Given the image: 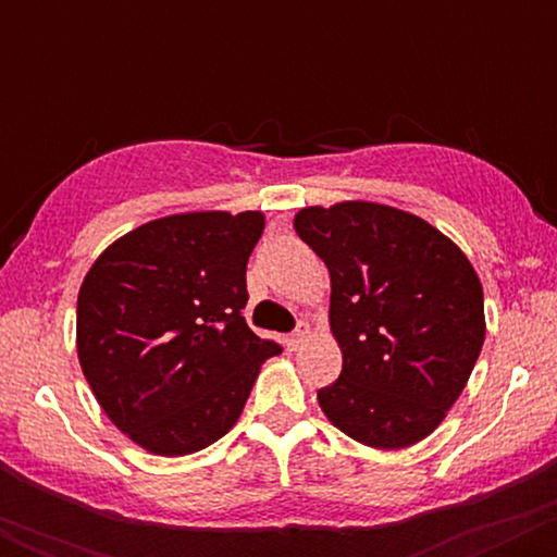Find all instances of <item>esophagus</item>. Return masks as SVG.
<instances>
[{
    "mask_svg": "<svg viewBox=\"0 0 557 557\" xmlns=\"http://www.w3.org/2000/svg\"><path fill=\"white\" fill-rule=\"evenodd\" d=\"M306 337H309V324H306V322H298V327L293 330L290 335L285 337V345H287V348H290V350H296L298 345L306 341Z\"/></svg>",
    "mask_w": 557,
    "mask_h": 557,
    "instance_id": "34e87169",
    "label": "esophagus"
}]
</instances>
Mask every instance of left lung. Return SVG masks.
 Masks as SVG:
<instances>
[{
  "label": "left lung",
  "mask_w": 557,
  "mask_h": 557,
  "mask_svg": "<svg viewBox=\"0 0 557 557\" xmlns=\"http://www.w3.org/2000/svg\"><path fill=\"white\" fill-rule=\"evenodd\" d=\"M296 233L327 264L343 372L317 393L337 430L380 450L440 426L484 343V296L461 248L417 214L372 201L306 207Z\"/></svg>",
  "instance_id": "obj_1"
}]
</instances>
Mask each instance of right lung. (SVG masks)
Returning <instances> with one entry per match:
<instances>
[{"label":"right lung","mask_w":557,"mask_h":557,"mask_svg":"<svg viewBox=\"0 0 557 557\" xmlns=\"http://www.w3.org/2000/svg\"><path fill=\"white\" fill-rule=\"evenodd\" d=\"M261 212H188L114 240L78 293V359L120 432L188 456L238 421L280 345L246 324V264Z\"/></svg>","instance_id":"right-lung-1"}]
</instances>
